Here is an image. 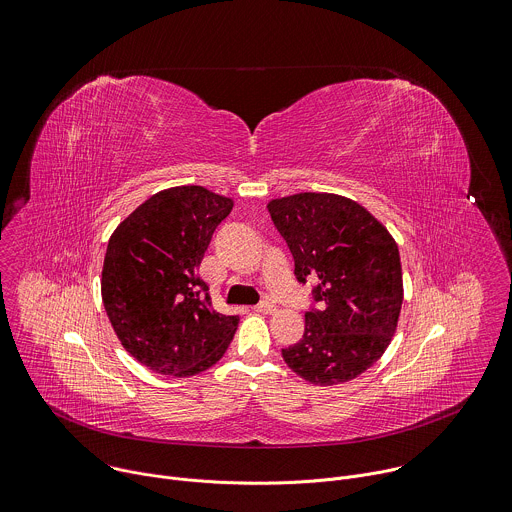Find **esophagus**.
Returning a JSON list of instances; mask_svg holds the SVG:
<instances>
[{
	"mask_svg": "<svg viewBox=\"0 0 512 512\" xmlns=\"http://www.w3.org/2000/svg\"><path fill=\"white\" fill-rule=\"evenodd\" d=\"M276 310V306L272 302H260L254 306V312H260V314H272Z\"/></svg>",
	"mask_w": 512,
	"mask_h": 512,
	"instance_id": "obj_1",
	"label": "esophagus"
}]
</instances>
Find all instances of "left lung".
Instances as JSON below:
<instances>
[{"label":"left lung","instance_id":"8db88e82","mask_svg":"<svg viewBox=\"0 0 512 512\" xmlns=\"http://www.w3.org/2000/svg\"><path fill=\"white\" fill-rule=\"evenodd\" d=\"M268 212L294 258L300 284L312 278L316 306L284 362L320 386L348 382L388 348L402 306L400 254L388 230L360 204L304 192L272 200Z\"/></svg>","mask_w":512,"mask_h":512}]
</instances>
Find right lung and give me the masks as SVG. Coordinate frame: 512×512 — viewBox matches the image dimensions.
I'll return each instance as SVG.
<instances>
[{"label": "right lung", "instance_id": "1", "mask_svg": "<svg viewBox=\"0 0 512 512\" xmlns=\"http://www.w3.org/2000/svg\"><path fill=\"white\" fill-rule=\"evenodd\" d=\"M232 200L202 186L162 190L112 234L102 300L122 346L166 376H194L228 350L238 316L212 308L198 266Z\"/></svg>", "mask_w": 512, "mask_h": 512}]
</instances>
